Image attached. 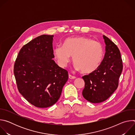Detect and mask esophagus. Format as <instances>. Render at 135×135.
I'll use <instances>...</instances> for the list:
<instances>
[{"mask_svg": "<svg viewBox=\"0 0 135 135\" xmlns=\"http://www.w3.org/2000/svg\"><path fill=\"white\" fill-rule=\"evenodd\" d=\"M69 78L70 79H76V77L75 76H72V75H69Z\"/></svg>", "mask_w": 135, "mask_h": 135, "instance_id": "esophagus-1", "label": "esophagus"}]
</instances>
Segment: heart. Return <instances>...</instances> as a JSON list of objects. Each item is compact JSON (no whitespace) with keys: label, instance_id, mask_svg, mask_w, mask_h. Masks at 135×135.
Segmentation results:
<instances>
[{"label":"heart","instance_id":"obj_1","mask_svg":"<svg viewBox=\"0 0 135 135\" xmlns=\"http://www.w3.org/2000/svg\"><path fill=\"white\" fill-rule=\"evenodd\" d=\"M54 56L61 67H66L71 56L74 68L83 73H90L100 66L104 56L102 45L85 37L68 38L63 46L58 45L53 51Z\"/></svg>","mask_w":135,"mask_h":135}]
</instances>
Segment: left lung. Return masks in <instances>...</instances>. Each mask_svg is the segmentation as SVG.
I'll return each instance as SVG.
<instances>
[{
    "label": "left lung",
    "instance_id": "1",
    "mask_svg": "<svg viewBox=\"0 0 135 135\" xmlns=\"http://www.w3.org/2000/svg\"><path fill=\"white\" fill-rule=\"evenodd\" d=\"M106 45L105 54L98 68L82 77L85 87L83 97L92 103H99L107 99L116 90L123 69L122 60L118 46L103 35Z\"/></svg>",
    "mask_w": 135,
    "mask_h": 135
}]
</instances>
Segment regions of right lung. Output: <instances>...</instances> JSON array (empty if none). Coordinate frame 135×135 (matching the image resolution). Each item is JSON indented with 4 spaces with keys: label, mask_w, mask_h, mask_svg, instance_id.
<instances>
[{
    "label": "right lung",
    "mask_w": 135,
    "mask_h": 135,
    "mask_svg": "<svg viewBox=\"0 0 135 135\" xmlns=\"http://www.w3.org/2000/svg\"><path fill=\"white\" fill-rule=\"evenodd\" d=\"M53 37L43 35L25 45L14 66L19 92L39 108L51 106L58 100L68 79L67 71L53 59Z\"/></svg>",
    "instance_id": "add662e5"
}]
</instances>
